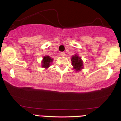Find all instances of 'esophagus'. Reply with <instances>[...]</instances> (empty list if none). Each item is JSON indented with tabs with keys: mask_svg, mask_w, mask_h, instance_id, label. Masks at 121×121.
Instances as JSON below:
<instances>
[{
	"mask_svg": "<svg viewBox=\"0 0 121 121\" xmlns=\"http://www.w3.org/2000/svg\"><path fill=\"white\" fill-rule=\"evenodd\" d=\"M60 55L62 56V57H65V52H61Z\"/></svg>",
	"mask_w": 121,
	"mask_h": 121,
	"instance_id": "obj_1",
	"label": "esophagus"
}]
</instances>
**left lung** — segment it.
Segmentation results:
<instances>
[{
    "instance_id": "left-lung-1",
    "label": "left lung",
    "mask_w": 121,
    "mask_h": 121,
    "mask_svg": "<svg viewBox=\"0 0 121 121\" xmlns=\"http://www.w3.org/2000/svg\"><path fill=\"white\" fill-rule=\"evenodd\" d=\"M71 64L73 66V69L75 71H80L83 69V61L80 57L77 54L73 55L71 58Z\"/></svg>"
}]
</instances>
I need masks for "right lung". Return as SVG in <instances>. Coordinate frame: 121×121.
<instances>
[{"label": "right lung", "instance_id": "right-lung-1", "mask_svg": "<svg viewBox=\"0 0 121 121\" xmlns=\"http://www.w3.org/2000/svg\"><path fill=\"white\" fill-rule=\"evenodd\" d=\"M53 61V58L50 57L48 56H45L43 57V59L42 60L41 67L43 68H45V69H48L50 66L51 64Z\"/></svg>", "mask_w": 121, "mask_h": 121}]
</instances>
